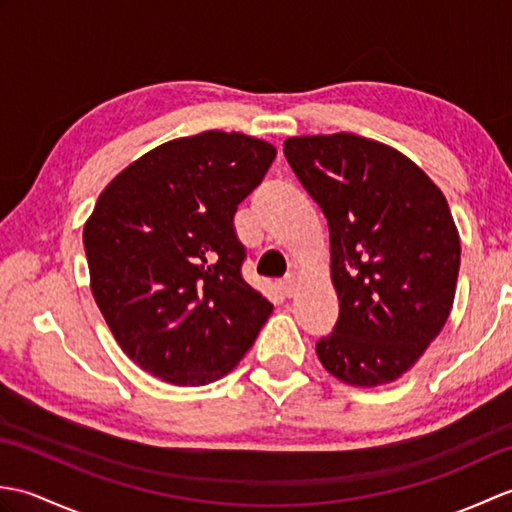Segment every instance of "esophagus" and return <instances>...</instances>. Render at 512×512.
Returning <instances> with one entry per match:
<instances>
[{"instance_id":"34e87169","label":"esophagus","mask_w":512,"mask_h":512,"mask_svg":"<svg viewBox=\"0 0 512 512\" xmlns=\"http://www.w3.org/2000/svg\"><path fill=\"white\" fill-rule=\"evenodd\" d=\"M281 290H284L286 297H292V292H295V286H297V275L295 273H288L284 279L279 281Z\"/></svg>"}]
</instances>
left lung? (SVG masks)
I'll use <instances>...</instances> for the list:
<instances>
[{
    "label": "left lung",
    "mask_w": 512,
    "mask_h": 512,
    "mask_svg": "<svg viewBox=\"0 0 512 512\" xmlns=\"http://www.w3.org/2000/svg\"><path fill=\"white\" fill-rule=\"evenodd\" d=\"M284 154L330 228L339 321L319 361L347 385L391 383L453 306L460 235L447 198L400 151L356 134L295 136Z\"/></svg>",
    "instance_id": "obj_1"
}]
</instances>
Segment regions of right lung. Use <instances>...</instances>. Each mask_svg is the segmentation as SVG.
Returning <instances> with one entry per match:
<instances>
[{"label": "right lung", "mask_w": 512, "mask_h": 512, "mask_svg": "<svg viewBox=\"0 0 512 512\" xmlns=\"http://www.w3.org/2000/svg\"><path fill=\"white\" fill-rule=\"evenodd\" d=\"M277 149L202 132L151 149L107 184L83 228L90 286L123 352L171 385L213 383L273 312L242 277L237 204Z\"/></svg>", "instance_id": "1"}]
</instances>
